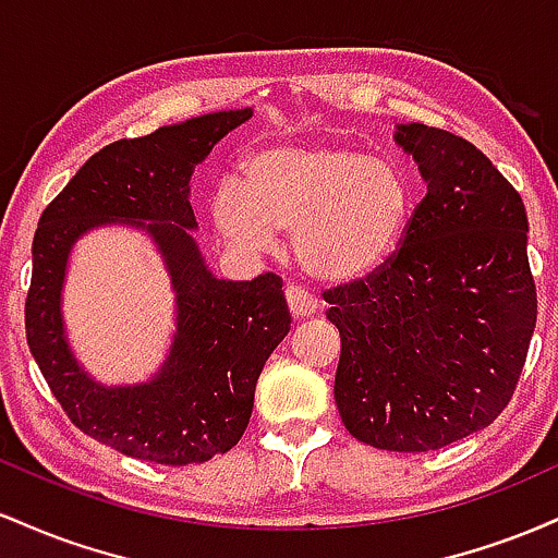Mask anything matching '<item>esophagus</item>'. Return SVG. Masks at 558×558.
I'll return each mask as SVG.
<instances>
[{"label":"esophagus","instance_id":"esophagus-1","mask_svg":"<svg viewBox=\"0 0 558 558\" xmlns=\"http://www.w3.org/2000/svg\"><path fill=\"white\" fill-rule=\"evenodd\" d=\"M286 299H288V310H291L293 317H312L319 306V301L312 296L310 291H304L301 286H288Z\"/></svg>","mask_w":558,"mask_h":558}]
</instances>
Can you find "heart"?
Instances as JSON below:
<instances>
[{
  "label": "heart",
  "mask_w": 558,
  "mask_h": 558,
  "mask_svg": "<svg viewBox=\"0 0 558 558\" xmlns=\"http://www.w3.org/2000/svg\"><path fill=\"white\" fill-rule=\"evenodd\" d=\"M412 207L399 162L332 141L265 146L243 165V183L226 178L213 196L230 241L270 248L278 230H293L299 265L323 283L373 275L399 246Z\"/></svg>",
  "instance_id": "1"
}]
</instances>
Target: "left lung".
I'll return each instance as SVG.
<instances>
[{"instance_id": "1", "label": "left lung", "mask_w": 558, "mask_h": 558, "mask_svg": "<svg viewBox=\"0 0 558 558\" xmlns=\"http://www.w3.org/2000/svg\"><path fill=\"white\" fill-rule=\"evenodd\" d=\"M427 194L401 248L373 275L325 291L341 332L336 407L383 451H435L488 427L514 393L535 330L527 213L477 146L396 125Z\"/></svg>"}]
</instances>
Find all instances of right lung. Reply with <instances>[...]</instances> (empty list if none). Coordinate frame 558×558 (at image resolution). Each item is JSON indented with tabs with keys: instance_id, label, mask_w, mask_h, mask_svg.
I'll list each match as a JSON object with an SVG mask.
<instances>
[{
	"instance_id": "1",
	"label": "right lung",
	"mask_w": 558,
	"mask_h": 558,
	"mask_svg": "<svg viewBox=\"0 0 558 558\" xmlns=\"http://www.w3.org/2000/svg\"><path fill=\"white\" fill-rule=\"evenodd\" d=\"M252 114V107L213 112L114 141L75 172L38 220L25 299L31 354L70 422L125 457L183 466L230 451L252 417L262 367L291 330L278 275L215 278L194 239V168ZM101 225L149 234L177 293L169 356L136 387L94 381L74 360L61 317L72 246Z\"/></svg>"
}]
</instances>
